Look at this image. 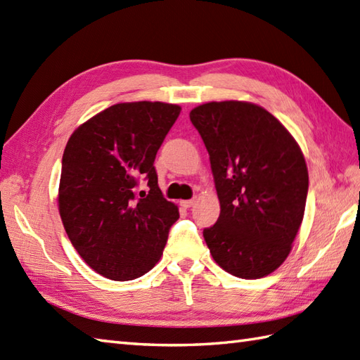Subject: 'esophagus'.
Here are the masks:
<instances>
[{
    "mask_svg": "<svg viewBox=\"0 0 360 360\" xmlns=\"http://www.w3.org/2000/svg\"><path fill=\"white\" fill-rule=\"evenodd\" d=\"M195 202H196L195 200H184V201H181V205H182V207H184V209H190Z\"/></svg>",
    "mask_w": 360,
    "mask_h": 360,
    "instance_id": "34e87169",
    "label": "esophagus"
}]
</instances>
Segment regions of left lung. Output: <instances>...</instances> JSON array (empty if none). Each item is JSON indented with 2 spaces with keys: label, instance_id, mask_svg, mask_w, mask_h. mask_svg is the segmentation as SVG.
I'll list each match as a JSON object with an SVG mask.
<instances>
[{
  "label": "left lung",
  "instance_id": "8db88e82",
  "mask_svg": "<svg viewBox=\"0 0 360 360\" xmlns=\"http://www.w3.org/2000/svg\"><path fill=\"white\" fill-rule=\"evenodd\" d=\"M190 120L209 151L221 213L204 229L213 259L254 280L285 262L300 229L308 168L294 137L262 106L210 102Z\"/></svg>",
  "mask_w": 360,
  "mask_h": 360
}]
</instances>
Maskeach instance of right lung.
Segmentation results:
<instances>
[{"label":"right lung","instance_id":"obj_1","mask_svg":"<svg viewBox=\"0 0 360 360\" xmlns=\"http://www.w3.org/2000/svg\"><path fill=\"white\" fill-rule=\"evenodd\" d=\"M178 105L117 103L80 125L62 159L58 209L85 263L116 281L142 277L160 259L178 207L158 187L156 153ZM148 182L147 191L139 184Z\"/></svg>","mask_w":360,"mask_h":360}]
</instances>
